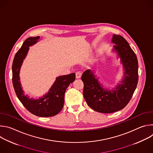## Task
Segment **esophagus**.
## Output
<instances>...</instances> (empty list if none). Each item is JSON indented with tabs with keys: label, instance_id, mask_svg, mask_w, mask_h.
<instances>
[{
	"label": "esophagus",
	"instance_id": "obj_1",
	"mask_svg": "<svg viewBox=\"0 0 153 153\" xmlns=\"http://www.w3.org/2000/svg\"><path fill=\"white\" fill-rule=\"evenodd\" d=\"M82 76V72L81 71H77L76 73V77L77 79H79Z\"/></svg>",
	"mask_w": 153,
	"mask_h": 153
}]
</instances>
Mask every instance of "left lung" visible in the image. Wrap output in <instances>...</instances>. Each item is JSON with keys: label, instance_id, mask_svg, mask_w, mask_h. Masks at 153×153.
<instances>
[{"label": "left lung", "instance_id": "left-lung-1", "mask_svg": "<svg viewBox=\"0 0 153 153\" xmlns=\"http://www.w3.org/2000/svg\"><path fill=\"white\" fill-rule=\"evenodd\" d=\"M112 42L115 45L113 50L120 57L125 70L122 83L111 90H107L91 70H86L82 76L83 94L87 104L102 113H111L124 108L134 94L139 79L137 58L128 42L121 36L113 34Z\"/></svg>", "mask_w": 153, "mask_h": 153}]
</instances>
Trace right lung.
<instances>
[{"label": "right lung", "instance_id": "right-lung-1", "mask_svg": "<svg viewBox=\"0 0 153 153\" xmlns=\"http://www.w3.org/2000/svg\"><path fill=\"white\" fill-rule=\"evenodd\" d=\"M39 39V36L27 39L16 53L12 65L13 84L18 99L28 111L39 117H51L62 110L64 104L65 93L70 84L74 81L76 74L71 73L57 77L48 92L41 98L34 99L25 95L21 87L20 70L27 55L29 47L34 45Z\"/></svg>", "mask_w": 153, "mask_h": 153}]
</instances>
